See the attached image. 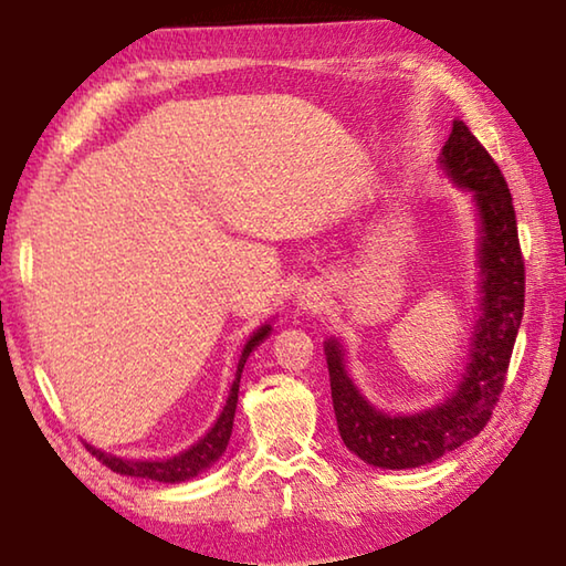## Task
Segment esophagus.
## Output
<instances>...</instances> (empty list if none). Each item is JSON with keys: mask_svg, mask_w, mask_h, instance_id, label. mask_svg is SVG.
I'll return each mask as SVG.
<instances>
[{"mask_svg": "<svg viewBox=\"0 0 566 566\" xmlns=\"http://www.w3.org/2000/svg\"><path fill=\"white\" fill-rule=\"evenodd\" d=\"M323 295H326V292H323V287L318 282H307V284H303V287H300V292H297V307L300 311H321V305H323Z\"/></svg>", "mask_w": 566, "mask_h": 566, "instance_id": "obj_1", "label": "esophagus"}]
</instances>
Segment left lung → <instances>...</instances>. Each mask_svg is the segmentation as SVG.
Instances as JSON below:
<instances>
[{"mask_svg": "<svg viewBox=\"0 0 566 566\" xmlns=\"http://www.w3.org/2000/svg\"><path fill=\"white\" fill-rule=\"evenodd\" d=\"M442 176L471 196L476 212V318L453 394L417 411H382L352 378L344 344L323 342L338 434L375 469H419L486 427L502 394L525 303V269L510 188L463 120L437 157Z\"/></svg>", "mask_w": 566, "mask_h": 566, "instance_id": "1", "label": "left lung"}]
</instances>
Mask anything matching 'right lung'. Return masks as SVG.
I'll return each mask as SVG.
<instances>
[{"label": "right lung", "instance_id": "obj_1", "mask_svg": "<svg viewBox=\"0 0 566 566\" xmlns=\"http://www.w3.org/2000/svg\"><path fill=\"white\" fill-rule=\"evenodd\" d=\"M271 323H274V318L261 323V326L245 338L243 352H240V357H238L235 378H232L230 394H228V398H224L222 411L217 413L214 424L209 427L207 432L193 442V446H188L186 450H180V453L170 455V458H155V461L153 458H149V461H139V458H120V455L105 453V450L85 442L90 453H93L97 461H103L105 465H108L111 471L120 473V476L149 479V481H160V484H184V481H191L196 476H201L205 471L212 469V465L222 458L224 450H228V442L232 434V421H235V409H238L240 375H243L248 357H251V354L259 349L263 342H266L271 331H274L271 328Z\"/></svg>", "mask_w": 566, "mask_h": 566}]
</instances>
